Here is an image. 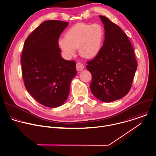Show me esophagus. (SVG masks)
I'll return each instance as SVG.
<instances>
[{
  "mask_svg": "<svg viewBox=\"0 0 156 156\" xmlns=\"http://www.w3.org/2000/svg\"><path fill=\"white\" fill-rule=\"evenodd\" d=\"M84 68V66L82 63H80V62H78L76 63V69L77 71H81Z\"/></svg>",
  "mask_w": 156,
  "mask_h": 156,
  "instance_id": "obj_1",
  "label": "esophagus"
}]
</instances>
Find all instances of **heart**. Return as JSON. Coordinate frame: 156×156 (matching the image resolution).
Wrapping results in <instances>:
<instances>
[{
	"instance_id": "1",
	"label": "heart",
	"mask_w": 156,
	"mask_h": 156,
	"mask_svg": "<svg viewBox=\"0 0 156 156\" xmlns=\"http://www.w3.org/2000/svg\"><path fill=\"white\" fill-rule=\"evenodd\" d=\"M103 35V29L99 24L79 23L68 30L65 38L58 40V45L68 56L73 55L78 48L81 57L90 59L99 53Z\"/></svg>"
}]
</instances>
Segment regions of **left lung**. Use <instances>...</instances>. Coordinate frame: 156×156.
<instances>
[{
    "instance_id": "1",
    "label": "left lung",
    "mask_w": 156,
    "mask_h": 156,
    "mask_svg": "<svg viewBox=\"0 0 156 156\" xmlns=\"http://www.w3.org/2000/svg\"><path fill=\"white\" fill-rule=\"evenodd\" d=\"M104 27L105 39L98 55L87 62L91 73L90 89L103 102H110L126 95L132 87L137 62L127 36L108 18L99 16Z\"/></svg>"
}]
</instances>
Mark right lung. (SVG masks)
I'll use <instances>...</instances> for the list:
<instances>
[{"instance_id": "add662e5", "label": "right lung", "mask_w": 156, "mask_h": 156, "mask_svg": "<svg viewBox=\"0 0 156 156\" xmlns=\"http://www.w3.org/2000/svg\"><path fill=\"white\" fill-rule=\"evenodd\" d=\"M68 23L49 20L42 23L25 41L21 55L25 87L40 104L51 108L67 99L77 71L74 60L61 55L58 38Z\"/></svg>"}]
</instances>
